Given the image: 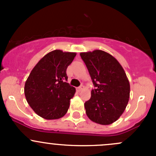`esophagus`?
Returning <instances> with one entry per match:
<instances>
[{
  "label": "esophagus",
  "instance_id": "34e87169",
  "mask_svg": "<svg viewBox=\"0 0 156 156\" xmlns=\"http://www.w3.org/2000/svg\"><path fill=\"white\" fill-rule=\"evenodd\" d=\"M83 89H84V85H81L80 87H78V90H79V91L82 90Z\"/></svg>",
  "mask_w": 156,
  "mask_h": 156
}]
</instances>
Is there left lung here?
I'll list each match as a JSON object with an SVG mask.
<instances>
[{
	"instance_id": "left-lung-1",
	"label": "left lung",
	"mask_w": 156,
	"mask_h": 156,
	"mask_svg": "<svg viewBox=\"0 0 156 156\" xmlns=\"http://www.w3.org/2000/svg\"><path fill=\"white\" fill-rule=\"evenodd\" d=\"M95 89L85 102L86 114L102 125L114 123L125 112L130 98V83L119 61L103 50L80 53Z\"/></svg>"
}]
</instances>
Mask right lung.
<instances>
[{
    "instance_id": "obj_1",
    "label": "right lung",
    "mask_w": 156,
    "mask_h": 156,
    "mask_svg": "<svg viewBox=\"0 0 156 156\" xmlns=\"http://www.w3.org/2000/svg\"><path fill=\"white\" fill-rule=\"evenodd\" d=\"M75 56L74 52L53 50L31 70L24 93L30 107L40 117L54 120L66 114L76 90L65 80L68 79L66 69Z\"/></svg>"
}]
</instances>
